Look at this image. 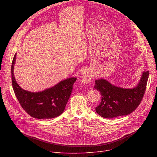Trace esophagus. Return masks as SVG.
Segmentation results:
<instances>
[{
    "label": "esophagus",
    "mask_w": 157,
    "mask_h": 157,
    "mask_svg": "<svg viewBox=\"0 0 157 157\" xmlns=\"http://www.w3.org/2000/svg\"><path fill=\"white\" fill-rule=\"evenodd\" d=\"M91 78H92V73H91V71L89 70H85L82 73L81 78L84 82L89 83L91 81Z\"/></svg>",
    "instance_id": "esophagus-1"
}]
</instances>
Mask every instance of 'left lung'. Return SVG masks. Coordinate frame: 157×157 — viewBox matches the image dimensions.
Here are the masks:
<instances>
[{
    "instance_id": "obj_1",
    "label": "left lung",
    "mask_w": 157,
    "mask_h": 157,
    "mask_svg": "<svg viewBox=\"0 0 157 157\" xmlns=\"http://www.w3.org/2000/svg\"><path fill=\"white\" fill-rule=\"evenodd\" d=\"M144 71L137 85L133 88L116 86L105 79L95 81L94 88L99 91L102 99L96 107V113L104 118H113L130 114L139 106L144 96L148 78Z\"/></svg>"
}]
</instances>
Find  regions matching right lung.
I'll use <instances>...</instances> for the list:
<instances>
[{"label": "right lung", "instance_id": "1", "mask_svg": "<svg viewBox=\"0 0 157 157\" xmlns=\"http://www.w3.org/2000/svg\"><path fill=\"white\" fill-rule=\"evenodd\" d=\"M16 56L17 53L12 63V83L15 94L22 108L30 116L39 119H52L61 115L71 96L76 78L65 79L40 92L24 90L17 84L13 74Z\"/></svg>", "mask_w": 157, "mask_h": 157}]
</instances>
